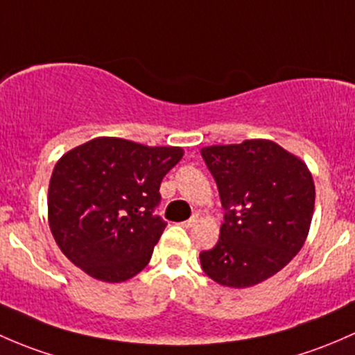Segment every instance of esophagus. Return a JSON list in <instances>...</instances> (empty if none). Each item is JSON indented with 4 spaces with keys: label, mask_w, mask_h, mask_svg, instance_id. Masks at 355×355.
I'll list each match as a JSON object with an SVG mask.
<instances>
[{
    "label": "esophagus",
    "mask_w": 355,
    "mask_h": 355,
    "mask_svg": "<svg viewBox=\"0 0 355 355\" xmlns=\"http://www.w3.org/2000/svg\"><path fill=\"white\" fill-rule=\"evenodd\" d=\"M196 222H198V218H196V217H193V218H189V220H184V222H181V225H182V227L189 229V227H193V225H195Z\"/></svg>",
    "instance_id": "obj_1"
}]
</instances>
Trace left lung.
I'll use <instances>...</instances> for the list:
<instances>
[{"label": "left lung", "mask_w": 355, "mask_h": 355, "mask_svg": "<svg viewBox=\"0 0 355 355\" xmlns=\"http://www.w3.org/2000/svg\"><path fill=\"white\" fill-rule=\"evenodd\" d=\"M202 157L225 208L218 243L200 253L203 272L231 288L265 282L308 237L316 195L308 166L263 138L203 147Z\"/></svg>", "instance_id": "8db88e82"}]
</instances>
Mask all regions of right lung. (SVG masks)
Segmentation results:
<instances>
[{"instance_id": "right-lung-1", "label": "right lung", "mask_w": 355, "mask_h": 355, "mask_svg": "<svg viewBox=\"0 0 355 355\" xmlns=\"http://www.w3.org/2000/svg\"><path fill=\"white\" fill-rule=\"evenodd\" d=\"M182 155L181 147L116 137H97L64 153L47 191V220L64 257L101 282L140 273L167 225L153 215L160 182Z\"/></svg>"}]
</instances>
